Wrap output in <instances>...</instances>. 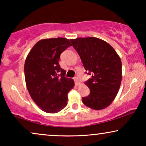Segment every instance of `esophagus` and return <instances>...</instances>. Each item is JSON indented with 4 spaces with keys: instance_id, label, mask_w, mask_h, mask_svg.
<instances>
[{
    "instance_id": "1",
    "label": "esophagus",
    "mask_w": 146,
    "mask_h": 146,
    "mask_svg": "<svg viewBox=\"0 0 146 146\" xmlns=\"http://www.w3.org/2000/svg\"><path fill=\"white\" fill-rule=\"evenodd\" d=\"M74 82H75V84L76 85V86H78V85H80V81H79V80H78V78L77 77H75L74 78Z\"/></svg>"
}]
</instances>
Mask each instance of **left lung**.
I'll list each match as a JSON object with an SVG mask.
<instances>
[{
    "label": "left lung",
    "mask_w": 146,
    "mask_h": 146,
    "mask_svg": "<svg viewBox=\"0 0 146 146\" xmlns=\"http://www.w3.org/2000/svg\"><path fill=\"white\" fill-rule=\"evenodd\" d=\"M70 40L85 70L92 74L85 83L90 94L83 98V104L95 110L106 108L114 100L120 87V58L111 46L98 38H76Z\"/></svg>",
    "instance_id": "obj_1"
}]
</instances>
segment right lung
Listing matches in <instances>:
<instances>
[{
	"label": "right lung",
	"instance_id": "obj_1",
	"mask_svg": "<svg viewBox=\"0 0 146 146\" xmlns=\"http://www.w3.org/2000/svg\"><path fill=\"white\" fill-rule=\"evenodd\" d=\"M72 46L65 38L42 39L35 44L25 63V82L33 100L42 110L54 113L68 104V93L74 86L60 66V54Z\"/></svg>",
	"mask_w": 146,
	"mask_h": 146
}]
</instances>
